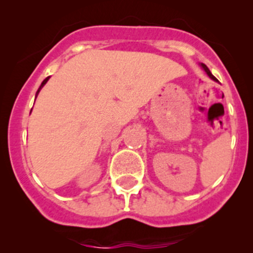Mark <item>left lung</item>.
<instances>
[{
    "label": "left lung",
    "instance_id": "obj_1",
    "mask_svg": "<svg viewBox=\"0 0 253 253\" xmlns=\"http://www.w3.org/2000/svg\"><path fill=\"white\" fill-rule=\"evenodd\" d=\"M201 66H202V68H203V70H205V71H206V73H207V75H208V76H209V77H211V79H213V81H218V79H216L215 77H214V76H213V75H211V71H209V68H208V67H207V66L205 65V63H201Z\"/></svg>",
    "mask_w": 253,
    "mask_h": 253
}]
</instances>
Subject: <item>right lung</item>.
Listing matches in <instances>:
<instances>
[{
    "instance_id": "right-lung-1",
    "label": "right lung",
    "mask_w": 253,
    "mask_h": 253,
    "mask_svg": "<svg viewBox=\"0 0 253 253\" xmlns=\"http://www.w3.org/2000/svg\"><path fill=\"white\" fill-rule=\"evenodd\" d=\"M48 78H50V77H47V78H45L44 79V81H42V85H40V88L39 89H38V91H37V96H38V94H39V91H40V89H42V86H44L45 85V84H46V82L48 81Z\"/></svg>"
}]
</instances>
